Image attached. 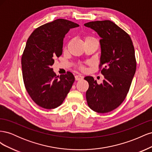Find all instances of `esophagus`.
<instances>
[{"label": "esophagus", "mask_w": 152, "mask_h": 152, "mask_svg": "<svg viewBox=\"0 0 152 152\" xmlns=\"http://www.w3.org/2000/svg\"><path fill=\"white\" fill-rule=\"evenodd\" d=\"M75 79L76 80H82L83 79V76H82L80 75H77L75 76Z\"/></svg>", "instance_id": "obj_1"}]
</instances>
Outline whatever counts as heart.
I'll return each mask as SVG.
<instances>
[{"label": "heart", "instance_id": "obj_1", "mask_svg": "<svg viewBox=\"0 0 152 152\" xmlns=\"http://www.w3.org/2000/svg\"><path fill=\"white\" fill-rule=\"evenodd\" d=\"M90 39H93V38H92V37H87V38L86 39V40H90Z\"/></svg>", "mask_w": 152, "mask_h": 152}]
</instances>
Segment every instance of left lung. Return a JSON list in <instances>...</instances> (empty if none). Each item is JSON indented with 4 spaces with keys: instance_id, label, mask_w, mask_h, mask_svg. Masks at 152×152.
Instances as JSON below:
<instances>
[{
    "instance_id": "obj_1",
    "label": "left lung",
    "mask_w": 152,
    "mask_h": 152,
    "mask_svg": "<svg viewBox=\"0 0 152 152\" xmlns=\"http://www.w3.org/2000/svg\"><path fill=\"white\" fill-rule=\"evenodd\" d=\"M101 38L100 66L104 79L98 84L91 76L86 91L87 104L93 111L104 113L117 108L125 99L136 69L134 48L126 32L110 20L87 23Z\"/></svg>"
}]
</instances>
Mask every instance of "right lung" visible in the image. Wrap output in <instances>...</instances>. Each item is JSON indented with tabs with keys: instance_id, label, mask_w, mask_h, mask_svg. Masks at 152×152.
I'll return each instance as SVG.
<instances>
[{
	"instance_id": "right-lung-1",
	"label": "right lung",
	"mask_w": 152,
	"mask_h": 152,
	"mask_svg": "<svg viewBox=\"0 0 152 152\" xmlns=\"http://www.w3.org/2000/svg\"><path fill=\"white\" fill-rule=\"evenodd\" d=\"M78 26L57 19L36 28L27 40L21 58L23 78L28 94L40 107L53 109L61 105L75 81L70 72L57 76L52 66L54 58L63 53L65 34Z\"/></svg>"
}]
</instances>
